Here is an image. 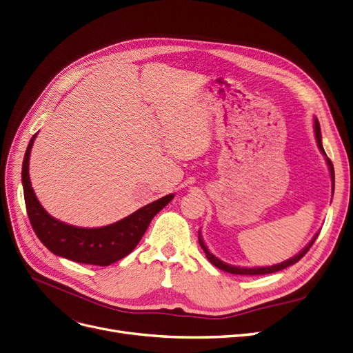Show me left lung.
I'll use <instances>...</instances> for the list:
<instances>
[{
	"label": "left lung",
	"mask_w": 353,
	"mask_h": 353,
	"mask_svg": "<svg viewBox=\"0 0 353 353\" xmlns=\"http://www.w3.org/2000/svg\"><path fill=\"white\" fill-rule=\"evenodd\" d=\"M314 132H316V140H317V145H319V148H320V151H321V154H323V156L326 157L325 148H323V145H321V134H320V125H319V121H317V119H314ZM326 161H327L329 170H330V177H332V181H333V183H332V186H333V192H334V168H333V164H332L330 159H327V157H326ZM319 234H320V232H317V234L313 236V239H312V241H310V242H309L307 245H305V247L303 248V251H300L296 256L287 259V261H284V263H281V264H275V265H271V267H258V268L234 267V265H229V264H226V263L221 261L219 258L214 256V255L208 250V247H206L205 242H203V239H202V236H201V232H199V243H201V247H202V250L205 251V254H206V256H208L209 261H210L214 267H218V268H219V270H222V271L231 272V274H238V275H264V274H271V272L281 271V270H284V268H287V267H290V265H293V264L299 263L300 259H301L305 254H307V251L312 248V245H313V243H314V241L317 239Z\"/></svg>",
	"instance_id": "8db88e82"
}]
</instances>
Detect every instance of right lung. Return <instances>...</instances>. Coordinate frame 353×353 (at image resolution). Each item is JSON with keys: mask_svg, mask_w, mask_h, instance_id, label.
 <instances>
[{"mask_svg": "<svg viewBox=\"0 0 353 353\" xmlns=\"http://www.w3.org/2000/svg\"><path fill=\"white\" fill-rule=\"evenodd\" d=\"M36 135L30 140L24 160L21 180L24 201L30 223L37 238L46 248L57 256H63L74 263L106 267L127 256L139 245L145 234L151 219L168 203L174 194H167L130 216L112 225L102 228H78L60 222L44 210L37 201L28 176V159Z\"/></svg>", "mask_w": 353, "mask_h": 353, "instance_id": "right-lung-1", "label": "right lung"}]
</instances>
